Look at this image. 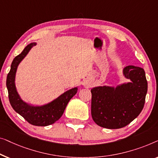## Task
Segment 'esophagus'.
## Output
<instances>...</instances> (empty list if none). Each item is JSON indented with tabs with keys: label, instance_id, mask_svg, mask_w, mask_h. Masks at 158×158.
I'll return each instance as SVG.
<instances>
[{
	"label": "esophagus",
	"instance_id": "34e87169",
	"mask_svg": "<svg viewBox=\"0 0 158 158\" xmlns=\"http://www.w3.org/2000/svg\"><path fill=\"white\" fill-rule=\"evenodd\" d=\"M84 86H86V87H89V84H87L86 83H84Z\"/></svg>",
	"mask_w": 158,
	"mask_h": 158
}]
</instances>
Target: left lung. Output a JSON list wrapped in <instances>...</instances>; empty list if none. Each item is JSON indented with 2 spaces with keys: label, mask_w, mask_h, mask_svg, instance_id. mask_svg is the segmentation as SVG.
I'll use <instances>...</instances> for the list:
<instances>
[{
  "label": "left lung",
  "mask_w": 158,
  "mask_h": 158,
  "mask_svg": "<svg viewBox=\"0 0 158 158\" xmlns=\"http://www.w3.org/2000/svg\"><path fill=\"white\" fill-rule=\"evenodd\" d=\"M123 74L131 82L115 88L104 86L91 90L92 119L102 127H124L134 120L144 107L148 92L145 71L138 66H127Z\"/></svg>",
  "instance_id": "8db88e82"
}]
</instances>
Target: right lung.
Listing matches in <instances>:
<instances>
[{"mask_svg":"<svg viewBox=\"0 0 158 158\" xmlns=\"http://www.w3.org/2000/svg\"><path fill=\"white\" fill-rule=\"evenodd\" d=\"M35 43L26 46L21 54L13 60L10 70L6 79L8 98L15 112L23 117L28 123L35 126H48L59 120L71 99L77 94L78 88L75 87L62 94L50 103L43 106H31L24 102L18 94L15 85V77L17 67Z\"/></svg>","mask_w":158,"mask_h":158,"instance_id":"obj_1","label":"right lung"}]
</instances>
